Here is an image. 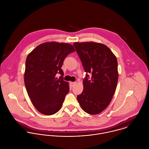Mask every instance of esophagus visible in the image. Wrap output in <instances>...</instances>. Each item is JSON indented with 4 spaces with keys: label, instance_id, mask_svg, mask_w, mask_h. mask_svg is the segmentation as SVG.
Returning <instances> with one entry per match:
<instances>
[{
    "label": "esophagus",
    "instance_id": "1",
    "mask_svg": "<svg viewBox=\"0 0 149 149\" xmlns=\"http://www.w3.org/2000/svg\"><path fill=\"white\" fill-rule=\"evenodd\" d=\"M70 87H73L76 84V83H75V82H70Z\"/></svg>",
    "mask_w": 149,
    "mask_h": 149
}]
</instances>
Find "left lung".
Wrapping results in <instances>:
<instances>
[{"label": "left lung", "instance_id": "8db88e82", "mask_svg": "<svg viewBox=\"0 0 149 149\" xmlns=\"http://www.w3.org/2000/svg\"><path fill=\"white\" fill-rule=\"evenodd\" d=\"M86 73L83 91L77 98L81 109L98 114L110 104L118 82L117 60L106 45L94 42L73 44ZM92 76L88 80V74Z\"/></svg>", "mask_w": 149, "mask_h": 149}]
</instances>
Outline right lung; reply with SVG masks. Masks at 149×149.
I'll return each mask as SVG.
<instances>
[{
  "label": "right lung",
  "instance_id": "add662e5",
  "mask_svg": "<svg viewBox=\"0 0 149 149\" xmlns=\"http://www.w3.org/2000/svg\"><path fill=\"white\" fill-rule=\"evenodd\" d=\"M75 51L66 43L46 42L38 46L27 56L24 83L35 107L45 115H52L62 107L69 91L68 82L63 80L61 69L66 56ZM58 72L60 79L54 78Z\"/></svg>",
  "mask_w": 149,
  "mask_h": 149
}]
</instances>
